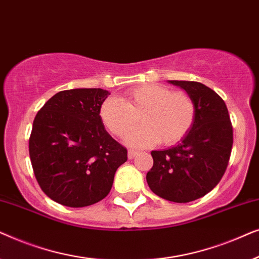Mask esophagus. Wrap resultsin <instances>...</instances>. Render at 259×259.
I'll use <instances>...</instances> for the list:
<instances>
[{"label": "esophagus", "instance_id": "1", "mask_svg": "<svg viewBox=\"0 0 259 259\" xmlns=\"http://www.w3.org/2000/svg\"><path fill=\"white\" fill-rule=\"evenodd\" d=\"M138 155V152L134 151V150H130L128 153H127V157H128V159H133L136 158Z\"/></svg>", "mask_w": 259, "mask_h": 259}]
</instances>
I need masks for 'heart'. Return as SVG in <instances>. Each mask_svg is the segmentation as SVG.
I'll return each instance as SVG.
<instances>
[{"instance_id":"heart-1","label":"heart","mask_w":259,"mask_h":259,"mask_svg":"<svg viewBox=\"0 0 259 259\" xmlns=\"http://www.w3.org/2000/svg\"><path fill=\"white\" fill-rule=\"evenodd\" d=\"M196 104L186 92H173L158 83H146L125 92V102L108 98L102 102L100 118L109 132L123 137L132 147H147L158 141L166 146L179 143L196 119Z\"/></svg>"}]
</instances>
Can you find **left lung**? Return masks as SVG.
I'll return each mask as SVG.
<instances>
[{"label":"left lung","mask_w":259,"mask_h":259,"mask_svg":"<svg viewBox=\"0 0 259 259\" xmlns=\"http://www.w3.org/2000/svg\"><path fill=\"white\" fill-rule=\"evenodd\" d=\"M196 104L190 132L175 146L152 151L153 167L146 180L152 192L175 203H189L210 192L221 182L233 143L232 125L223 99L196 81L168 80Z\"/></svg>","instance_id":"8db88e82"}]
</instances>
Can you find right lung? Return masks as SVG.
Here are the masks:
<instances>
[{
    "instance_id": "add662e5",
    "label": "right lung",
    "mask_w": 259,
    "mask_h": 259,
    "mask_svg": "<svg viewBox=\"0 0 259 259\" xmlns=\"http://www.w3.org/2000/svg\"><path fill=\"white\" fill-rule=\"evenodd\" d=\"M111 94L101 88L56 93L35 116L29 155L38 185L56 203L90 206L112 189L127 150L109 136L100 118Z\"/></svg>"
}]
</instances>
